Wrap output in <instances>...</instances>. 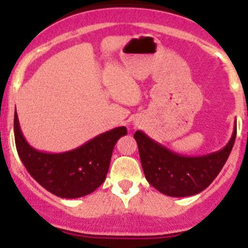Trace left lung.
Masks as SVG:
<instances>
[{"mask_svg": "<svg viewBox=\"0 0 248 248\" xmlns=\"http://www.w3.org/2000/svg\"><path fill=\"white\" fill-rule=\"evenodd\" d=\"M237 126L221 150L201 156L177 154L149 138L141 130L134 134L146 180L161 194L172 198L196 195L215 180L235 144Z\"/></svg>", "mask_w": 248, "mask_h": 248, "instance_id": "1", "label": "left lung"}]
</instances>
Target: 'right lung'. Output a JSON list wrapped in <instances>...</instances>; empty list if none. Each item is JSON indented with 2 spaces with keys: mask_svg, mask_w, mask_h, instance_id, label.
Wrapping results in <instances>:
<instances>
[{
  "mask_svg": "<svg viewBox=\"0 0 248 248\" xmlns=\"http://www.w3.org/2000/svg\"><path fill=\"white\" fill-rule=\"evenodd\" d=\"M13 125L17 153L27 171L46 190L63 199L82 198L104 183L114 145L128 133L125 126H118L73 150L45 153L27 143L16 110Z\"/></svg>",
  "mask_w": 248,
  "mask_h": 248,
  "instance_id": "add662e5",
  "label": "right lung"
}]
</instances>
